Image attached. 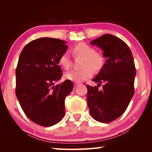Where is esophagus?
Instances as JSON below:
<instances>
[{
	"label": "esophagus",
	"instance_id": "34e87169",
	"mask_svg": "<svg viewBox=\"0 0 152 152\" xmlns=\"http://www.w3.org/2000/svg\"><path fill=\"white\" fill-rule=\"evenodd\" d=\"M80 84H80V83H77V82H75V83H74V86L76 87V86H79Z\"/></svg>",
	"mask_w": 152,
	"mask_h": 152
}]
</instances>
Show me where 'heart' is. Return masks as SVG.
<instances>
[{"label": "heart", "instance_id": "1", "mask_svg": "<svg viewBox=\"0 0 152 152\" xmlns=\"http://www.w3.org/2000/svg\"><path fill=\"white\" fill-rule=\"evenodd\" d=\"M74 56H82V68L79 70H72L64 74V78L74 82L86 80L93 75L94 71H100L103 68L105 62L104 56L100 52L95 51L94 48L86 43H77L72 49ZM58 63L64 70H69L72 66V59L68 52L63 53L58 60Z\"/></svg>", "mask_w": 152, "mask_h": 152}]
</instances>
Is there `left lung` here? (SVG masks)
I'll return each instance as SVG.
<instances>
[{"label":"left lung","instance_id":"8db88e82","mask_svg":"<svg viewBox=\"0 0 152 152\" xmlns=\"http://www.w3.org/2000/svg\"><path fill=\"white\" fill-rule=\"evenodd\" d=\"M91 43L102 49L107 60L92 79L98 87L87 85V104L93 119L110 123L124 113L134 94V60L128 45L113 35H103ZM102 83L103 89L99 90Z\"/></svg>","mask_w":152,"mask_h":152}]
</instances>
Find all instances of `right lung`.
<instances>
[{
    "label": "right lung",
    "mask_w": 152,
    "mask_h": 152,
    "mask_svg": "<svg viewBox=\"0 0 152 152\" xmlns=\"http://www.w3.org/2000/svg\"><path fill=\"white\" fill-rule=\"evenodd\" d=\"M65 41L42 37L30 42L20 53L16 68V96L26 116L50 127L65 115L66 97L73 89L66 80L54 86L63 75L58 60L68 46Z\"/></svg>",
    "instance_id": "right-lung-1"
}]
</instances>
